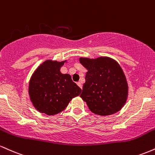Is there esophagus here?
<instances>
[{
    "instance_id": "obj_1",
    "label": "esophagus",
    "mask_w": 155,
    "mask_h": 155,
    "mask_svg": "<svg viewBox=\"0 0 155 155\" xmlns=\"http://www.w3.org/2000/svg\"><path fill=\"white\" fill-rule=\"evenodd\" d=\"M76 84H77V85H78V86H79V87L80 88H82V85H81V82H80V81H78V82L77 83H76Z\"/></svg>"
}]
</instances>
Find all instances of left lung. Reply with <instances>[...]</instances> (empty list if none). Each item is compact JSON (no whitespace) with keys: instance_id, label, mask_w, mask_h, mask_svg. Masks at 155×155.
<instances>
[{"instance_id":"1","label":"left lung","mask_w":155,"mask_h":155,"mask_svg":"<svg viewBox=\"0 0 155 155\" xmlns=\"http://www.w3.org/2000/svg\"><path fill=\"white\" fill-rule=\"evenodd\" d=\"M79 62L88 71L80 97L90 111L101 116L120 111L128 95L127 80L120 65L107 57L81 58Z\"/></svg>"}]
</instances>
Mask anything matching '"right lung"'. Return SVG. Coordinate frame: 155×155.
I'll return each mask as SVG.
<instances>
[{"mask_svg": "<svg viewBox=\"0 0 155 155\" xmlns=\"http://www.w3.org/2000/svg\"><path fill=\"white\" fill-rule=\"evenodd\" d=\"M65 61L46 60L31 76L28 90L30 98L34 107L41 113L57 114L81 93V88L72 81L71 76L60 72Z\"/></svg>", "mask_w": 155, "mask_h": 155, "instance_id": "obj_1", "label": "right lung"}]
</instances>
